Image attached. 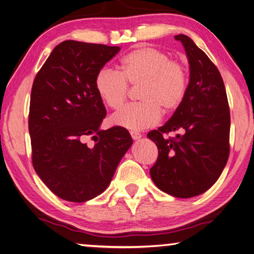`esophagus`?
<instances>
[{"instance_id":"34e87169","label":"esophagus","mask_w":254,"mask_h":254,"mask_svg":"<svg viewBox=\"0 0 254 254\" xmlns=\"http://www.w3.org/2000/svg\"><path fill=\"white\" fill-rule=\"evenodd\" d=\"M130 134H131L133 140H139V139H141V136H142V135H141V133L136 132V131H131Z\"/></svg>"}]
</instances>
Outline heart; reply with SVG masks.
Returning <instances> with one entry per match:
<instances>
[{
    "instance_id": "obj_1",
    "label": "heart",
    "mask_w": 254,
    "mask_h": 254,
    "mask_svg": "<svg viewBox=\"0 0 254 254\" xmlns=\"http://www.w3.org/2000/svg\"><path fill=\"white\" fill-rule=\"evenodd\" d=\"M139 86L137 104L123 107L111 118L114 126L131 131L153 127L166 113L182 104L187 92V72L182 64L171 60L168 54L141 47L121 59L120 71L102 68L95 76V88L102 101L111 109L126 102L128 85Z\"/></svg>"
}]
</instances>
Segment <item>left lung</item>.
<instances>
[{"instance_id":"1","label":"left lung","mask_w":254,"mask_h":254,"mask_svg":"<svg viewBox=\"0 0 254 254\" xmlns=\"http://www.w3.org/2000/svg\"><path fill=\"white\" fill-rule=\"evenodd\" d=\"M189 63L187 92L158 130L148 133L159 150L150 176L160 190L179 198L200 195L220 178L230 154L231 117L225 86L216 66L185 34L175 36ZM177 131L176 138H165Z\"/></svg>"}]
</instances>
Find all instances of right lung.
<instances>
[{
  "label": "right lung",
  "mask_w": 254,
  "mask_h": 254,
  "mask_svg": "<svg viewBox=\"0 0 254 254\" xmlns=\"http://www.w3.org/2000/svg\"><path fill=\"white\" fill-rule=\"evenodd\" d=\"M119 51L66 40L34 78L29 112L33 168L62 199L84 203L102 194L133 143L127 128H100L106 110L95 76ZM87 136L93 146L85 144Z\"/></svg>",
  "instance_id": "1"
}]
</instances>
